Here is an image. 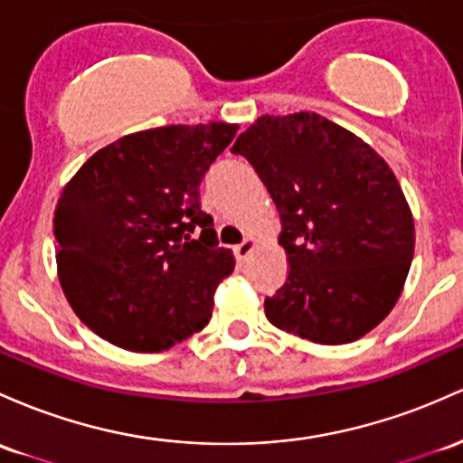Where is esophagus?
Returning a JSON list of instances; mask_svg holds the SVG:
<instances>
[{
    "label": "esophagus",
    "instance_id": "1",
    "mask_svg": "<svg viewBox=\"0 0 463 463\" xmlns=\"http://www.w3.org/2000/svg\"><path fill=\"white\" fill-rule=\"evenodd\" d=\"M257 248V241L252 240V237H248V240H243L240 246H235V257L237 261H248V257L252 255V250Z\"/></svg>",
    "mask_w": 463,
    "mask_h": 463
}]
</instances>
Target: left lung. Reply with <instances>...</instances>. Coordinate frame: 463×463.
Here are the masks:
<instances>
[{
	"label": "left lung",
	"mask_w": 463,
	"mask_h": 463,
	"mask_svg": "<svg viewBox=\"0 0 463 463\" xmlns=\"http://www.w3.org/2000/svg\"><path fill=\"white\" fill-rule=\"evenodd\" d=\"M281 215L288 279L266 298L274 327L318 345L363 338L402 294L415 226L398 177L332 120L261 116L232 145Z\"/></svg>",
	"instance_id": "8db88e82"
}]
</instances>
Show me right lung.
Instances as JSON below:
<instances>
[{
	"mask_svg": "<svg viewBox=\"0 0 463 463\" xmlns=\"http://www.w3.org/2000/svg\"><path fill=\"white\" fill-rule=\"evenodd\" d=\"M237 125H169L96 151L54 211L65 298L96 336L127 352H166L204 329L235 268L217 246L200 182Z\"/></svg>",
	"mask_w": 463,
	"mask_h": 463,
	"instance_id": "obj_1",
	"label": "right lung"
}]
</instances>
